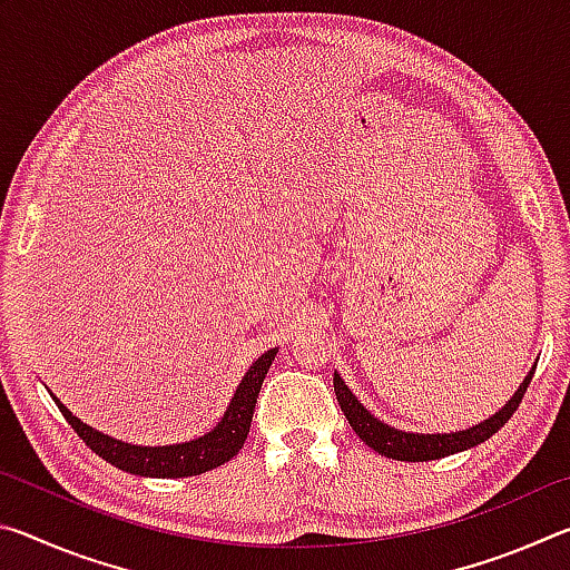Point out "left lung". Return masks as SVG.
I'll return each instance as SVG.
<instances>
[{
	"mask_svg": "<svg viewBox=\"0 0 570 570\" xmlns=\"http://www.w3.org/2000/svg\"><path fill=\"white\" fill-rule=\"evenodd\" d=\"M533 372L535 370H530L523 384H520V390L513 394V400H508L505 407L498 410L493 417L475 424V428H470V430L450 432V435H412V432H402V430L390 428V424H384L382 420L374 417V414H370V410L362 407V402L354 397L350 387L342 382L340 374H334V392H336V402H340L344 417L352 424V430L374 452H380V455L392 458V460L428 462V460L455 455V452L475 448V445H480V442H485L488 438H493L495 432L503 428L510 417H513L518 404L523 402V394L528 390L530 380H533Z\"/></svg>",
	"mask_w": 570,
	"mask_h": 570,
	"instance_id": "1",
	"label": "left lung"
}]
</instances>
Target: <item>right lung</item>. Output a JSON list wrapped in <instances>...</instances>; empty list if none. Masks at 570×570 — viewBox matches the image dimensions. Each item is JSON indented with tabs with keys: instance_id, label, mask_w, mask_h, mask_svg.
<instances>
[{
	"instance_id": "1",
	"label": "right lung",
	"mask_w": 570,
	"mask_h": 570,
	"mask_svg": "<svg viewBox=\"0 0 570 570\" xmlns=\"http://www.w3.org/2000/svg\"><path fill=\"white\" fill-rule=\"evenodd\" d=\"M276 356V350H268L266 354L250 364V370L244 374L238 390L230 400L228 410L214 430L206 432L204 438L183 442V445H166V448H138L128 445V442L112 440L102 432L88 428L75 414L65 407V404L52 397L60 407L62 417L70 422V428L77 432V438H82L95 455L108 460L110 465L120 468L132 475H146V478H188L200 475V472L214 470L224 465L236 452L244 448L248 438L250 420H254V407L262 392L264 377Z\"/></svg>"
}]
</instances>
